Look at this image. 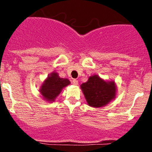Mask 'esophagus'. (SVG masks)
Listing matches in <instances>:
<instances>
[{
    "label": "esophagus",
    "instance_id": "obj_1",
    "mask_svg": "<svg viewBox=\"0 0 152 152\" xmlns=\"http://www.w3.org/2000/svg\"><path fill=\"white\" fill-rule=\"evenodd\" d=\"M72 83L74 85H75V86H77V85L78 84V81L77 80H76V79H74L72 81Z\"/></svg>",
    "mask_w": 152,
    "mask_h": 152
}]
</instances>
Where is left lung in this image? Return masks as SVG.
Instances as JSON below:
<instances>
[{"label":"left lung","mask_w":152,"mask_h":152,"mask_svg":"<svg viewBox=\"0 0 152 152\" xmlns=\"http://www.w3.org/2000/svg\"><path fill=\"white\" fill-rule=\"evenodd\" d=\"M81 88L87 104L92 107H102L116 98L114 81H104L98 75L90 76L86 83L81 85Z\"/></svg>","instance_id":"obj_1"}]
</instances>
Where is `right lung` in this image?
Here are the masks:
<instances>
[{
    "mask_svg": "<svg viewBox=\"0 0 152 152\" xmlns=\"http://www.w3.org/2000/svg\"><path fill=\"white\" fill-rule=\"evenodd\" d=\"M69 84L70 81L68 78H60L56 72H53L43 81L40 93L47 102H54L63 88Z\"/></svg>",
    "mask_w": 152,
    "mask_h": 152,
    "instance_id": "add662e5",
    "label": "right lung"
}]
</instances>
